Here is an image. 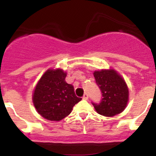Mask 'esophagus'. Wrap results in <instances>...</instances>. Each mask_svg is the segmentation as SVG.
I'll use <instances>...</instances> for the list:
<instances>
[{
  "instance_id": "1",
  "label": "esophagus",
  "mask_w": 156,
  "mask_h": 156,
  "mask_svg": "<svg viewBox=\"0 0 156 156\" xmlns=\"http://www.w3.org/2000/svg\"><path fill=\"white\" fill-rule=\"evenodd\" d=\"M88 98H89V96L87 93H85V94L83 95V99L84 100H87V99H88Z\"/></svg>"
}]
</instances>
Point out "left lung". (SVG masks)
<instances>
[{"mask_svg":"<svg viewBox=\"0 0 156 156\" xmlns=\"http://www.w3.org/2000/svg\"><path fill=\"white\" fill-rule=\"evenodd\" d=\"M95 80L102 92L101 102L93 103L97 113L112 117L121 113L129 102V89L124 79L113 69L96 70Z\"/></svg>","mask_w":156,"mask_h":156,"instance_id":"8db88e82","label":"left lung"}]
</instances>
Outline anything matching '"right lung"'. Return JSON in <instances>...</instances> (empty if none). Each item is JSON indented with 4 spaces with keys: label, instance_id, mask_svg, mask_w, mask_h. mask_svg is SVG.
<instances>
[{
    "label": "right lung",
    "instance_id": "obj_1",
    "mask_svg": "<svg viewBox=\"0 0 156 156\" xmlns=\"http://www.w3.org/2000/svg\"><path fill=\"white\" fill-rule=\"evenodd\" d=\"M66 72L62 69H48L34 90L32 100L37 112L50 121H60L67 116L73 107L80 101L73 87L65 80Z\"/></svg>",
    "mask_w": 156,
    "mask_h": 156
}]
</instances>
